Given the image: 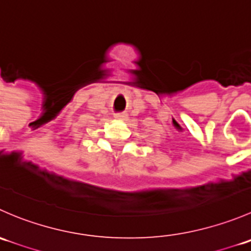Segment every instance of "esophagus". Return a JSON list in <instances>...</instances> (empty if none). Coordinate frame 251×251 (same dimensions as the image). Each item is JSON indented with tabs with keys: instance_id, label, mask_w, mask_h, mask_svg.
<instances>
[{
	"instance_id": "esophagus-1",
	"label": "esophagus",
	"mask_w": 251,
	"mask_h": 251,
	"mask_svg": "<svg viewBox=\"0 0 251 251\" xmlns=\"http://www.w3.org/2000/svg\"><path fill=\"white\" fill-rule=\"evenodd\" d=\"M115 118L120 119V120H127L128 115H127V113H125V111H124V113H116Z\"/></svg>"
}]
</instances>
